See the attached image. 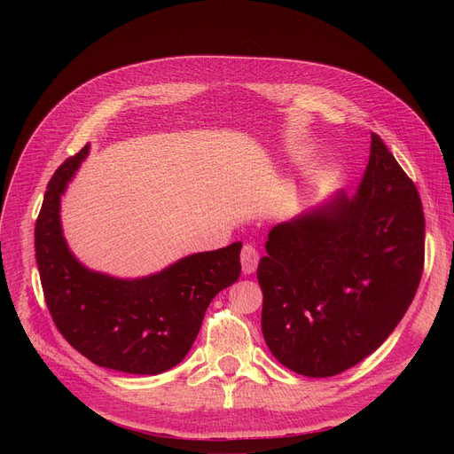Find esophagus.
<instances>
[{"instance_id": "obj_1", "label": "esophagus", "mask_w": 454, "mask_h": 454, "mask_svg": "<svg viewBox=\"0 0 454 454\" xmlns=\"http://www.w3.org/2000/svg\"><path fill=\"white\" fill-rule=\"evenodd\" d=\"M259 263V252L252 245H245L241 250V265L245 274H252Z\"/></svg>"}]
</instances>
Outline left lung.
<instances>
[{
	"label": "left lung",
	"mask_w": 454,
	"mask_h": 454,
	"mask_svg": "<svg viewBox=\"0 0 454 454\" xmlns=\"http://www.w3.org/2000/svg\"><path fill=\"white\" fill-rule=\"evenodd\" d=\"M257 281L261 329L276 359L331 377L383 344L414 300L423 272L425 217L414 182L372 134L355 195L269 231Z\"/></svg>",
	"instance_id": "1"
}]
</instances>
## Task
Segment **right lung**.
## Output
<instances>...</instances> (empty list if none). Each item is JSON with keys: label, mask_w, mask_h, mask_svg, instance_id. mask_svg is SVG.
Instances as JSON below:
<instances>
[{"label": "right lung", "mask_w": 454, "mask_h": 454, "mask_svg": "<svg viewBox=\"0 0 454 454\" xmlns=\"http://www.w3.org/2000/svg\"><path fill=\"white\" fill-rule=\"evenodd\" d=\"M88 153L84 145L55 171L36 219L35 252L45 303L62 337L93 364L156 375L182 363L211 300L239 279L243 245L191 254L136 279L86 269L64 239L60 197Z\"/></svg>", "instance_id": "1"}]
</instances>
